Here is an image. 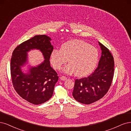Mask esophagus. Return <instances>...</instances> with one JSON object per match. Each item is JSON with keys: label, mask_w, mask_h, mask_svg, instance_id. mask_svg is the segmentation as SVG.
Returning <instances> with one entry per match:
<instances>
[{"label": "esophagus", "mask_w": 131, "mask_h": 131, "mask_svg": "<svg viewBox=\"0 0 131 131\" xmlns=\"http://www.w3.org/2000/svg\"><path fill=\"white\" fill-rule=\"evenodd\" d=\"M60 78V79L61 80V81H66V80L67 79V78H66V77L65 76H61Z\"/></svg>", "instance_id": "esophagus-1"}]
</instances>
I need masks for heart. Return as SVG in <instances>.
<instances>
[{
    "instance_id": "obj_1",
    "label": "heart",
    "mask_w": 131,
    "mask_h": 131,
    "mask_svg": "<svg viewBox=\"0 0 131 131\" xmlns=\"http://www.w3.org/2000/svg\"><path fill=\"white\" fill-rule=\"evenodd\" d=\"M99 52L96 48L81 40H70L60 49H55L50 54V62L56 70H60L68 61L62 72L67 74L76 73L83 77L91 73L97 64Z\"/></svg>"
}]
</instances>
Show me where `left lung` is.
<instances>
[{"instance_id":"left-lung-1","label":"left lung","mask_w":131,"mask_h":131,"mask_svg":"<svg viewBox=\"0 0 131 131\" xmlns=\"http://www.w3.org/2000/svg\"><path fill=\"white\" fill-rule=\"evenodd\" d=\"M102 53L97 69L89 76L75 81L72 95L78 102L89 104L107 94L114 75V61L109 49L99 42Z\"/></svg>"}]
</instances>
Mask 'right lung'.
<instances>
[{"label":"right lung","instance_id":"right-lung-1","mask_svg":"<svg viewBox=\"0 0 131 131\" xmlns=\"http://www.w3.org/2000/svg\"><path fill=\"white\" fill-rule=\"evenodd\" d=\"M51 40L46 35H36L18 46L12 53L10 70L14 87L21 97L34 104L43 103L51 98L58 81L57 72L50 65L53 50ZM34 49L39 50L44 58L36 67L28 64L27 53ZM25 66L27 68L24 70Z\"/></svg>","mask_w":131,"mask_h":131}]
</instances>
